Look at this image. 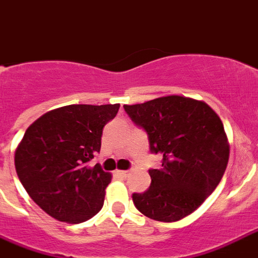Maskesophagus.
Wrapping results in <instances>:
<instances>
[{"label":"esophagus","mask_w":258,"mask_h":258,"mask_svg":"<svg viewBox=\"0 0 258 258\" xmlns=\"http://www.w3.org/2000/svg\"><path fill=\"white\" fill-rule=\"evenodd\" d=\"M116 173H118V174L120 177H123V178H125V177H127L130 174L128 170H118V172H116Z\"/></svg>","instance_id":"34e87169"}]
</instances>
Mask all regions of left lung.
<instances>
[{"mask_svg": "<svg viewBox=\"0 0 258 258\" xmlns=\"http://www.w3.org/2000/svg\"><path fill=\"white\" fill-rule=\"evenodd\" d=\"M123 107L148 134L151 152L162 155L161 169L149 170V189L133 194L136 209L165 223L190 215L219 185L228 164L219 115L206 102L177 94Z\"/></svg>", "mask_w": 258, "mask_h": 258, "instance_id": "1", "label": "left lung"}]
</instances>
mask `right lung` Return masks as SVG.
Here are the masks:
<instances>
[{
    "mask_svg": "<svg viewBox=\"0 0 258 258\" xmlns=\"http://www.w3.org/2000/svg\"><path fill=\"white\" fill-rule=\"evenodd\" d=\"M119 106H62L26 130L15 149V170L30 198L49 216L77 224L102 209L111 174L88 161L99 152L103 127Z\"/></svg>",
    "mask_w": 258,
    "mask_h": 258,
    "instance_id": "obj_1",
    "label": "right lung"
}]
</instances>
